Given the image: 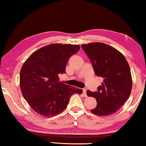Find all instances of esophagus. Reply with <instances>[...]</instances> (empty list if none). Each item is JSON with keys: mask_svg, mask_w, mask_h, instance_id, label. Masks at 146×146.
<instances>
[{"mask_svg": "<svg viewBox=\"0 0 146 146\" xmlns=\"http://www.w3.org/2000/svg\"><path fill=\"white\" fill-rule=\"evenodd\" d=\"M82 92H83V94L84 96V97H87V94H86V88H84L82 90Z\"/></svg>", "mask_w": 146, "mask_h": 146, "instance_id": "1", "label": "esophagus"}]
</instances>
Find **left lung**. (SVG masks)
Segmentation results:
<instances>
[{"label":"left lung","instance_id":"8db88e82","mask_svg":"<svg viewBox=\"0 0 146 146\" xmlns=\"http://www.w3.org/2000/svg\"><path fill=\"white\" fill-rule=\"evenodd\" d=\"M81 46L90 60L95 74L103 78L97 92L87 90L88 96L97 101L91 112L100 116L113 114L130 95L132 80L128 63L120 52L106 44L93 42Z\"/></svg>","mask_w":146,"mask_h":146}]
</instances>
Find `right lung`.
I'll return each mask as SVG.
<instances>
[{"label":"right lung","mask_w":146,"mask_h":146,"mask_svg":"<svg viewBox=\"0 0 146 146\" xmlns=\"http://www.w3.org/2000/svg\"><path fill=\"white\" fill-rule=\"evenodd\" d=\"M77 44H52L40 48L30 56L22 66L20 86L22 94L33 110L45 117L62 112L70 98L82 90L59 82L66 73V66L72 56L79 50Z\"/></svg>","instance_id":"right-lung-1"}]
</instances>
